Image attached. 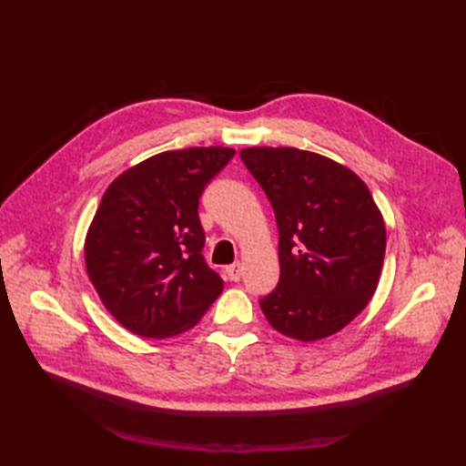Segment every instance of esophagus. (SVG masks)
Instances as JSON below:
<instances>
[{
  "instance_id": "esophagus-1",
  "label": "esophagus",
  "mask_w": 466,
  "mask_h": 466,
  "mask_svg": "<svg viewBox=\"0 0 466 466\" xmlns=\"http://www.w3.org/2000/svg\"><path fill=\"white\" fill-rule=\"evenodd\" d=\"M226 274H228V279H230L232 282H238L242 279V264L240 262L230 264L226 268Z\"/></svg>"
}]
</instances>
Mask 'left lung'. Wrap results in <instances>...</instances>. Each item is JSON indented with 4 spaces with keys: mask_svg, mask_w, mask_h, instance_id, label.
<instances>
[{
    "mask_svg": "<svg viewBox=\"0 0 466 466\" xmlns=\"http://www.w3.org/2000/svg\"><path fill=\"white\" fill-rule=\"evenodd\" d=\"M244 166L274 208L280 280L260 299L272 329L314 342L342 330L379 286L386 230L349 167L296 147H246Z\"/></svg>",
    "mask_w": 466,
    "mask_h": 466,
    "instance_id": "1",
    "label": "left lung"
}]
</instances>
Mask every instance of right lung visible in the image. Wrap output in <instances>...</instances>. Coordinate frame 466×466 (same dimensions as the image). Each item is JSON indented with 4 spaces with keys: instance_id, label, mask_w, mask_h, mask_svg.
Listing matches in <instances>:
<instances>
[{
    "instance_id": "add662e5",
    "label": "right lung",
    "mask_w": 466,
    "mask_h": 466,
    "mask_svg": "<svg viewBox=\"0 0 466 466\" xmlns=\"http://www.w3.org/2000/svg\"><path fill=\"white\" fill-rule=\"evenodd\" d=\"M232 147L156 154L107 186L86 236L94 289L124 329L146 339L190 330L224 280L204 260L198 204Z\"/></svg>"
}]
</instances>
